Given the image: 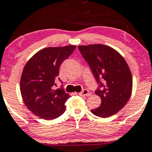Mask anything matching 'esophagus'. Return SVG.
<instances>
[{
    "label": "esophagus",
    "instance_id": "esophagus-1",
    "mask_svg": "<svg viewBox=\"0 0 152 152\" xmlns=\"http://www.w3.org/2000/svg\"><path fill=\"white\" fill-rule=\"evenodd\" d=\"M79 94L80 96H88L89 95V91L88 90H87V89H84V90H83L82 91L80 92V93H79Z\"/></svg>",
    "mask_w": 152,
    "mask_h": 152
}]
</instances>
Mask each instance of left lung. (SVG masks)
<instances>
[{
  "mask_svg": "<svg viewBox=\"0 0 152 152\" xmlns=\"http://www.w3.org/2000/svg\"><path fill=\"white\" fill-rule=\"evenodd\" d=\"M97 82L95 94L101 98L94 115L107 118L116 114L127 104L132 92L133 79L127 62L110 46L94 44L78 46Z\"/></svg>",
  "mask_w": 152,
  "mask_h": 152,
  "instance_id": "8db88e82",
  "label": "left lung"
}]
</instances>
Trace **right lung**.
I'll use <instances>...</instances> for the list:
<instances>
[{"label":"right lung","instance_id":"add662e5","mask_svg":"<svg viewBox=\"0 0 152 152\" xmlns=\"http://www.w3.org/2000/svg\"><path fill=\"white\" fill-rule=\"evenodd\" d=\"M76 47L46 48L37 52L25 64L21 77V94L28 110L38 117L52 120L64 113V103L69 96L63 86L57 90L53 87L56 86L61 64Z\"/></svg>","mask_w":152,"mask_h":152}]
</instances>
